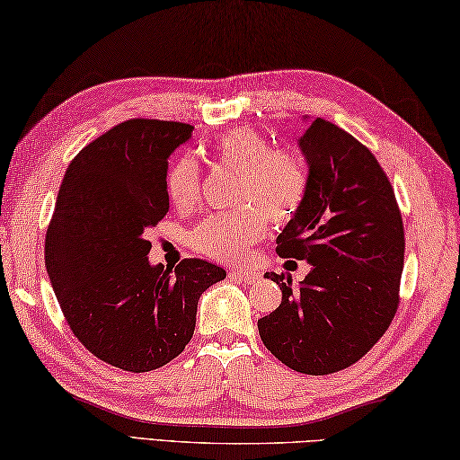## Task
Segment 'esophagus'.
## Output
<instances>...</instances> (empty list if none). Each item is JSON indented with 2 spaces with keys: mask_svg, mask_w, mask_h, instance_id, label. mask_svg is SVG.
Returning <instances> with one entry per match:
<instances>
[{
  "mask_svg": "<svg viewBox=\"0 0 460 460\" xmlns=\"http://www.w3.org/2000/svg\"><path fill=\"white\" fill-rule=\"evenodd\" d=\"M232 279H238L246 284H254L260 280V272H252V270H240V268H232L230 270Z\"/></svg>",
  "mask_w": 460,
  "mask_h": 460,
  "instance_id": "34e87169",
  "label": "esophagus"
}]
</instances>
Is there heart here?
Listing matches in <instances>:
<instances>
[{"mask_svg": "<svg viewBox=\"0 0 460 460\" xmlns=\"http://www.w3.org/2000/svg\"><path fill=\"white\" fill-rule=\"evenodd\" d=\"M220 168L238 174L234 212L212 214L190 234L198 252L222 262H240L264 236L266 218L286 224L298 214L308 190L306 164L296 152L272 148L252 128H236L204 146ZM202 174L192 158H178L166 176V192L178 210L190 212L200 202Z\"/></svg>", "mask_w": 460, "mask_h": 460, "instance_id": "obj_1", "label": "heart"}]
</instances>
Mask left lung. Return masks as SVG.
Segmentation results:
<instances>
[{"label":"left lung","mask_w":460,"mask_h":460,"mask_svg":"<svg viewBox=\"0 0 460 460\" xmlns=\"http://www.w3.org/2000/svg\"><path fill=\"white\" fill-rule=\"evenodd\" d=\"M308 190L276 238L282 258L312 266L298 288L284 274L282 302L258 320L268 350L302 375L349 368L378 342L398 308L404 228L394 190L375 155L316 118L298 137Z\"/></svg>","instance_id":"left-lung-1"}]
</instances>
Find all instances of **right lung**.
<instances>
[{"label": "right lung", "instance_id": "right-lung-1", "mask_svg": "<svg viewBox=\"0 0 460 460\" xmlns=\"http://www.w3.org/2000/svg\"><path fill=\"white\" fill-rule=\"evenodd\" d=\"M194 126L128 119L75 155L46 234V268L69 328L93 357L155 370L186 349L198 300L226 270L186 258L150 264L154 228L170 208L168 158Z\"/></svg>", "mask_w": 460, "mask_h": 460}]
</instances>
